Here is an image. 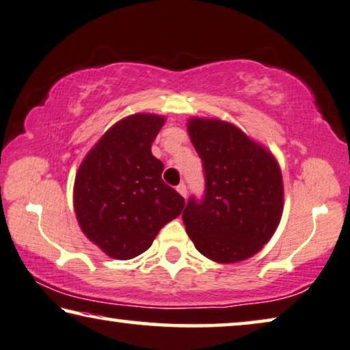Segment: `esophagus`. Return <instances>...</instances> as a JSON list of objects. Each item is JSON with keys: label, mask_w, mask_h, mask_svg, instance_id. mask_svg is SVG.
<instances>
[{"label": "esophagus", "mask_w": 350, "mask_h": 350, "mask_svg": "<svg viewBox=\"0 0 350 350\" xmlns=\"http://www.w3.org/2000/svg\"><path fill=\"white\" fill-rule=\"evenodd\" d=\"M176 190H177V191H179L182 196H184V198H187V185H185V184H179V185H177V187H176Z\"/></svg>", "instance_id": "1"}]
</instances>
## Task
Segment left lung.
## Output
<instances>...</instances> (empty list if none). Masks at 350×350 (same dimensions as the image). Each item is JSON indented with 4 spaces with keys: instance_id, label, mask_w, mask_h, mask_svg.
<instances>
[{
    "instance_id": "8db88e82",
    "label": "left lung",
    "mask_w": 350,
    "mask_h": 350,
    "mask_svg": "<svg viewBox=\"0 0 350 350\" xmlns=\"http://www.w3.org/2000/svg\"><path fill=\"white\" fill-rule=\"evenodd\" d=\"M188 134L202 160L205 190L182 213L199 252L219 263L252 257L279 226L282 173L273 154L234 124L191 118Z\"/></svg>"
}]
</instances>
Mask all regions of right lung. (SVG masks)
<instances>
[{"mask_svg":"<svg viewBox=\"0 0 350 350\" xmlns=\"http://www.w3.org/2000/svg\"><path fill=\"white\" fill-rule=\"evenodd\" d=\"M163 123V116L149 113L118 121L77 171V221L109 257L129 260L143 254L184 208L185 199L162 180L163 163L151 152Z\"/></svg>","mask_w":350,"mask_h":350,"instance_id":"1","label":"right lung"}]
</instances>
